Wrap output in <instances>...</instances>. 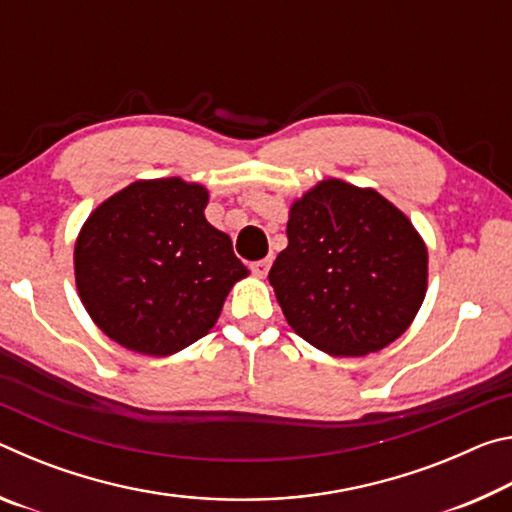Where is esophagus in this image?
Masks as SVG:
<instances>
[{
    "label": "esophagus",
    "instance_id": "1",
    "mask_svg": "<svg viewBox=\"0 0 512 512\" xmlns=\"http://www.w3.org/2000/svg\"><path fill=\"white\" fill-rule=\"evenodd\" d=\"M268 268H271V257L259 259V262H253V264H250V271H253L257 277H266Z\"/></svg>",
    "mask_w": 512,
    "mask_h": 512
}]
</instances>
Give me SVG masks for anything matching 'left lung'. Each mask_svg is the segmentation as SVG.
Instances as JSON below:
<instances>
[{
  "instance_id": "8db88e82",
  "label": "left lung",
  "mask_w": 512,
  "mask_h": 512,
  "mask_svg": "<svg viewBox=\"0 0 512 512\" xmlns=\"http://www.w3.org/2000/svg\"><path fill=\"white\" fill-rule=\"evenodd\" d=\"M287 237L268 282L289 325L318 350L361 357L413 323L427 293V248L375 189L325 180L293 203Z\"/></svg>"
}]
</instances>
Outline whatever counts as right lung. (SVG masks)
<instances>
[{"instance_id":"right-lung-1","label":"right lung","mask_w":512,"mask_h":512,"mask_svg":"<svg viewBox=\"0 0 512 512\" xmlns=\"http://www.w3.org/2000/svg\"><path fill=\"white\" fill-rule=\"evenodd\" d=\"M207 189L180 178L137 180L103 201L74 248L76 287L103 334L167 357L214 327L248 268L205 219Z\"/></svg>"}]
</instances>
